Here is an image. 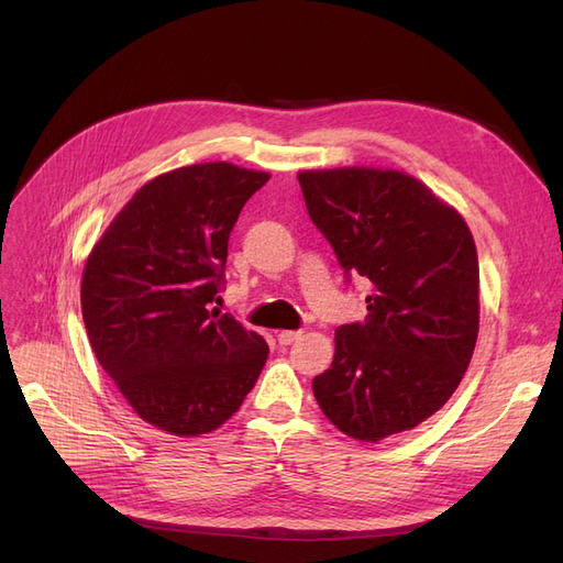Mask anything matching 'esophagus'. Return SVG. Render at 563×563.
Wrapping results in <instances>:
<instances>
[{
    "label": "esophagus",
    "mask_w": 563,
    "mask_h": 563,
    "mask_svg": "<svg viewBox=\"0 0 563 563\" xmlns=\"http://www.w3.org/2000/svg\"><path fill=\"white\" fill-rule=\"evenodd\" d=\"M301 335H303L301 331H278V342H280L283 346H287V344H291V342H297Z\"/></svg>",
    "instance_id": "obj_1"
}]
</instances>
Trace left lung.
<instances>
[{
	"mask_svg": "<svg viewBox=\"0 0 563 563\" xmlns=\"http://www.w3.org/2000/svg\"><path fill=\"white\" fill-rule=\"evenodd\" d=\"M312 223L346 276L372 285L367 317L335 331L319 408L365 442L416 429L448 404L479 333V260L465 219L404 170H301Z\"/></svg>",
	"mask_w": 563,
	"mask_h": 563,
	"instance_id": "8db88e82",
	"label": "left lung"
}]
</instances>
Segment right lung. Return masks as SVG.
<instances>
[{
  "mask_svg": "<svg viewBox=\"0 0 563 563\" xmlns=\"http://www.w3.org/2000/svg\"><path fill=\"white\" fill-rule=\"evenodd\" d=\"M269 177L228 162L162 173L84 264L81 314L98 363L141 420L173 435L230 420L269 356L262 335L207 308L236 217Z\"/></svg>",
  "mask_w": 563,
  "mask_h": 563,
  "instance_id": "1",
  "label": "right lung"
}]
</instances>
